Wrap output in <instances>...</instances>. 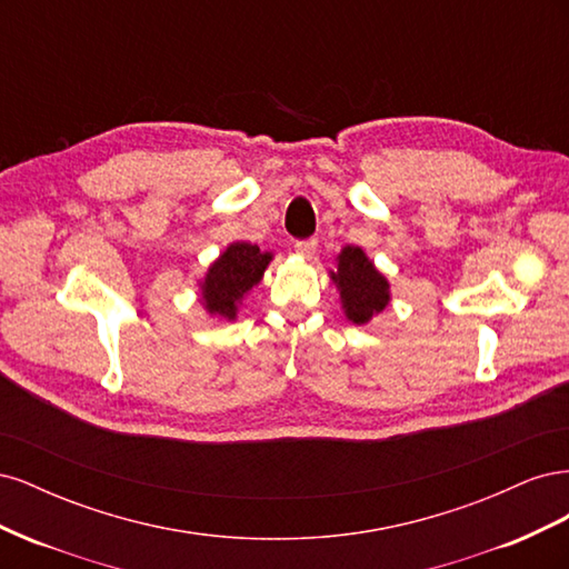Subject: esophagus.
<instances>
[{
  "mask_svg": "<svg viewBox=\"0 0 569 569\" xmlns=\"http://www.w3.org/2000/svg\"><path fill=\"white\" fill-rule=\"evenodd\" d=\"M316 249H318V242L316 239H303V242H297L295 244V251L303 258H313L316 256Z\"/></svg>",
  "mask_w": 569,
  "mask_h": 569,
  "instance_id": "34e87169",
  "label": "esophagus"
}]
</instances>
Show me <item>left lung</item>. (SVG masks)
Listing matches in <instances>:
<instances>
[{"mask_svg":"<svg viewBox=\"0 0 569 569\" xmlns=\"http://www.w3.org/2000/svg\"><path fill=\"white\" fill-rule=\"evenodd\" d=\"M339 289L341 308L353 325H366L372 316L382 313L391 301L385 274L360 247H343L337 256V270L330 272Z\"/></svg>","mask_w":569,"mask_h":569,"instance_id":"8db88e82","label":"left lung"}]
</instances>
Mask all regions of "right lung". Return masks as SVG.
Returning <instances> with one entry per match:
<instances>
[{"mask_svg":"<svg viewBox=\"0 0 569 569\" xmlns=\"http://www.w3.org/2000/svg\"><path fill=\"white\" fill-rule=\"evenodd\" d=\"M272 261L270 251H261L249 242H232L209 266L201 280V303L211 316L226 320L237 318L242 299L263 280V272Z\"/></svg>","mask_w":569,"mask_h":569,"instance_id":"1","label":"right lung"}]
</instances>
